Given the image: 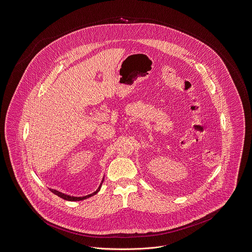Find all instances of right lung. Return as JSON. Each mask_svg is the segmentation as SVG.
Listing matches in <instances>:
<instances>
[{
	"label": "right lung",
	"mask_w": 252,
	"mask_h": 252,
	"mask_svg": "<svg viewBox=\"0 0 252 252\" xmlns=\"http://www.w3.org/2000/svg\"><path fill=\"white\" fill-rule=\"evenodd\" d=\"M103 181H104V177H103V179H102V181H101V183H100L98 189H97L94 192H93V193H91V194H88V195L82 196V197H75V196L67 195V194H64V193H63V192H61V191H58V190L54 189H50V191L53 192L54 194H56L57 196H59V197L64 199V200H66V201H81V200L87 199V198H89V197H91V196L95 195V194L100 190V188H101V186H102Z\"/></svg>",
	"instance_id": "1"
}]
</instances>
